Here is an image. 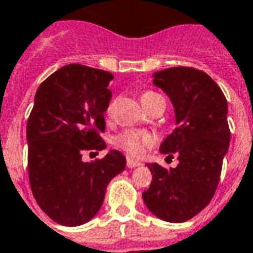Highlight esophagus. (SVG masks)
<instances>
[{
	"label": "esophagus",
	"mask_w": 253,
	"mask_h": 253,
	"mask_svg": "<svg viewBox=\"0 0 253 253\" xmlns=\"http://www.w3.org/2000/svg\"><path fill=\"white\" fill-rule=\"evenodd\" d=\"M141 163L138 161H134V159H130V158H127V168L128 169H134V168H137V166H140Z\"/></svg>",
	"instance_id": "34e87169"
}]
</instances>
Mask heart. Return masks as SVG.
Instances as JSON below:
<instances>
[{"instance_id": "b5f03b06", "label": "heart", "mask_w": 253, "mask_h": 253, "mask_svg": "<svg viewBox=\"0 0 253 253\" xmlns=\"http://www.w3.org/2000/svg\"><path fill=\"white\" fill-rule=\"evenodd\" d=\"M141 102L142 105L151 111L152 108L155 106H159L162 105L165 106V98L158 94L155 91H142L141 92ZM115 99H112L109 105L106 106V113L111 115L113 111V106H115ZM115 145L118 148L123 149L125 152H127L128 155L131 156H140L142 155V152L145 151L147 147H149L152 142H154V137L149 133H145V131H138V130H125L119 133L116 137H115Z\"/></svg>"}]
</instances>
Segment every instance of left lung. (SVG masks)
I'll use <instances>...</instances> for the list:
<instances>
[{
  "instance_id": "left-lung-1",
  "label": "left lung",
  "mask_w": 253,
  "mask_h": 253,
  "mask_svg": "<svg viewBox=\"0 0 253 253\" xmlns=\"http://www.w3.org/2000/svg\"><path fill=\"white\" fill-rule=\"evenodd\" d=\"M154 84L171 99L177 127L161 145L177 168L147 165L152 183L142 192L144 202L159 219L183 223L197 216L213 198L230 144L227 99L205 72L177 66L156 72Z\"/></svg>"
}]
</instances>
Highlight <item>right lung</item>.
<instances>
[{
  "label": "right lung",
  "instance_id": "add662e5",
  "mask_svg": "<svg viewBox=\"0 0 253 253\" xmlns=\"http://www.w3.org/2000/svg\"><path fill=\"white\" fill-rule=\"evenodd\" d=\"M112 79L109 72L72 63L47 77L36 92L26 128L29 181L42 212L62 226L92 219L106 185L126 168L116 149L95 162L82 161L85 151L106 148L101 134Z\"/></svg>",
  "mask_w": 253,
  "mask_h": 253
}]
</instances>
